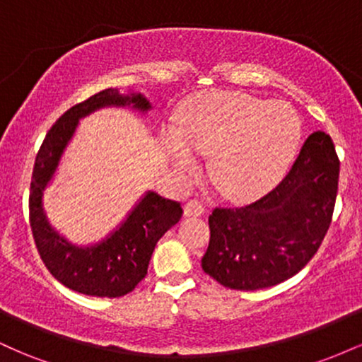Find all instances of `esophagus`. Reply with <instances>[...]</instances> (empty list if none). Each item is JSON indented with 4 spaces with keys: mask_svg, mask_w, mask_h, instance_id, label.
<instances>
[{
    "mask_svg": "<svg viewBox=\"0 0 362 362\" xmlns=\"http://www.w3.org/2000/svg\"><path fill=\"white\" fill-rule=\"evenodd\" d=\"M184 214L185 216H201L204 214V204L197 199H192L184 206Z\"/></svg>",
    "mask_w": 362,
    "mask_h": 362,
    "instance_id": "obj_1",
    "label": "esophagus"
}]
</instances>
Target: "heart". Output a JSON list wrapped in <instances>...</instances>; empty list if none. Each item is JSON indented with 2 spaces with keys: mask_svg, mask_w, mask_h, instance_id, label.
<instances>
[{
  "mask_svg": "<svg viewBox=\"0 0 362 362\" xmlns=\"http://www.w3.org/2000/svg\"><path fill=\"white\" fill-rule=\"evenodd\" d=\"M300 131L296 112L284 103L213 91L182 114L177 134H165V148L178 172L195 167L190 151L211 155L214 185L230 197L248 199L281 177Z\"/></svg>",
  "mask_w": 362,
  "mask_h": 362,
  "instance_id": "obj_1",
  "label": "heart"
}]
</instances>
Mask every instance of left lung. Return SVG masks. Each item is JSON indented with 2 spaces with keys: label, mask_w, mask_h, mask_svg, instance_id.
<instances>
[{
  "label": "left lung",
  "mask_w": 362,
  "mask_h": 362,
  "mask_svg": "<svg viewBox=\"0 0 362 362\" xmlns=\"http://www.w3.org/2000/svg\"><path fill=\"white\" fill-rule=\"evenodd\" d=\"M340 161L330 136H308L279 185L242 207H214L202 271L224 288H271L298 274L325 238Z\"/></svg>",
  "instance_id": "left-lung-1"
}]
</instances>
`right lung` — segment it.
I'll use <instances>...</instances> for the list:
<instances>
[{"label": "right lung", "mask_w": 362, "mask_h": 362, "mask_svg": "<svg viewBox=\"0 0 362 362\" xmlns=\"http://www.w3.org/2000/svg\"><path fill=\"white\" fill-rule=\"evenodd\" d=\"M110 105H131L141 112L151 109L141 93L122 95L117 88H107L66 110L49 129L37 153L28 199L32 235L45 267L66 288L98 298H119L131 293L148 274L158 240L180 221L184 213L180 202L146 192L126 221L97 245L76 247L52 230L42 209L44 189L76 131L78 120Z\"/></svg>", "instance_id": "1"}]
</instances>
